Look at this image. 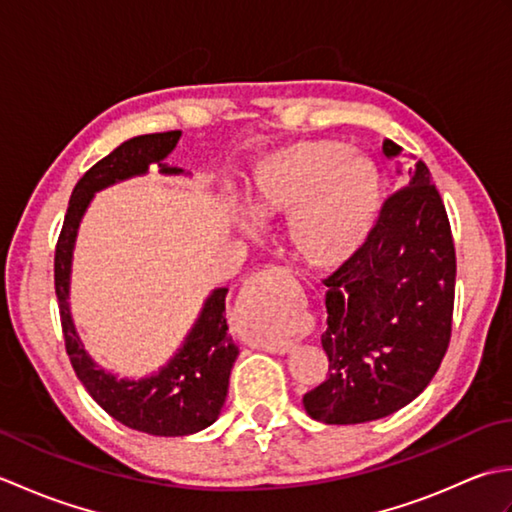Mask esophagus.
<instances>
[{
    "mask_svg": "<svg viewBox=\"0 0 512 512\" xmlns=\"http://www.w3.org/2000/svg\"><path fill=\"white\" fill-rule=\"evenodd\" d=\"M275 275H284V270L270 268L264 270L262 275H255L253 279L246 281V286L239 292V299L235 303V325L239 336L250 345L259 347V350L288 354L292 352L295 343L284 339V336H279L266 323L268 279H273Z\"/></svg>",
    "mask_w": 512,
    "mask_h": 512,
    "instance_id": "obj_1",
    "label": "esophagus"
}]
</instances>
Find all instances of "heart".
<instances>
[{"instance_id": "obj_1", "label": "heart", "mask_w": 512, "mask_h": 512, "mask_svg": "<svg viewBox=\"0 0 512 512\" xmlns=\"http://www.w3.org/2000/svg\"><path fill=\"white\" fill-rule=\"evenodd\" d=\"M380 193L383 180L374 160L334 140H312L257 162L248 184V209L259 222L292 217L295 253L306 264L332 268L352 259L367 242Z\"/></svg>"}]
</instances>
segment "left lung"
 <instances>
[{
  "label": "left lung",
  "instance_id": "left-lung-1",
  "mask_svg": "<svg viewBox=\"0 0 512 512\" xmlns=\"http://www.w3.org/2000/svg\"><path fill=\"white\" fill-rule=\"evenodd\" d=\"M387 158L400 147L385 140ZM398 173L407 187L383 204L361 250L323 281L330 372L303 396L325 424L385 418L416 400L447 354L455 248L447 211L422 160Z\"/></svg>",
  "mask_w": 512,
  "mask_h": 512
}]
</instances>
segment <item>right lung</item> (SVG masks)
<instances>
[{
	"label": "right lung",
	"instance_id": "obj_1",
	"mask_svg": "<svg viewBox=\"0 0 512 512\" xmlns=\"http://www.w3.org/2000/svg\"><path fill=\"white\" fill-rule=\"evenodd\" d=\"M182 132L145 134L125 140L110 156L96 162L76 182L65 213L63 228L54 253V290H57L65 350L76 376L88 394L125 427L149 436H191L220 418L228 394V378L237 345L228 336L226 292L215 288L206 297L193 328L184 336L178 352L158 372L145 378H121L94 363L85 350L70 312V277L76 235L85 211L94 198L116 182L145 176L158 167L162 176H189V171L171 167L165 158L176 149Z\"/></svg>",
	"mask_w": 512,
	"mask_h": 512
}]
</instances>
